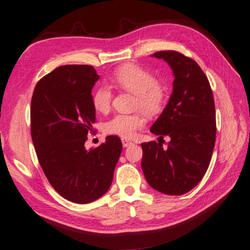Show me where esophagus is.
Returning a JSON list of instances; mask_svg holds the SVG:
<instances>
[{
    "label": "esophagus",
    "mask_w": 250,
    "mask_h": 250,
    "mask_svg": "<svg viewBox=\"0 0 250 250\" xmlns=\"http://www.w3.org/2000/svg\"><path fill=\"white\" fill-rule=\"evenodd\" d=\"M122 145H123L124 147H127V146L132 145V142L128 141V139H126V138H122Z\"/></svg>",
    "instance_id": "esophagus-1"
}]
</instances>
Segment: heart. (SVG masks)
I'll return each mask as SVG.
<instances>
[{"instance_id": "heart-1", "label": "heart", "mask_w": 250, "mask_h": 250, "mask_svg": "<svg viewBox=\"0 0 250 250\" xmlns=\"http://www.w3.org/2000/svg\"><path fill=\"white\" fill-rule=\"evenodd\" d=\"M116 86L136 95L134 106L148 115H156L163 109L167 101L165 86L157 82L155 76L136 64L120 66L113 76ZM112 89L106 85L97 88L92 96V104L99 113H106L112 104ZM145 126V119L139 114H117L105 123L109 134L132 138Z\"/></svg>"}]
</instances>
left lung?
<instances>
[{
  "mask_svg": "<svg viewBox=\"0 0 250 250\" xmlns=\"http://www.w3.org/2000/svg\"><path fill=\"white\" fill-rule=\"evenodd\" d=\"M171 67L173 90L151 132L170 137L167 148L155 141L142 144V168L147 184L166 195H183L203 178L216 134L210 84L198 63L176 51L151 55Z\"/></svg>",
  "mask_w": 250,
  "mask_h": 250,
  "instance_id": "8db88e82",
  "label": "left lung"
}]
</instances>
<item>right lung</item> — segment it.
<instances>
[{
	"mask_svg": "<svg viewBox=\"0 0 250 250\" xmlns=\"http://www.w3.org/2000/svg\"><path fill=\"white\" fill-rule=\"evenodd\" d=\"M99 76L91 65H62L37 83L31 104V132L38 160L55 191L87 204L104 195L122 152L116 135L87 149L95 122L92 88Z\"/></svg>",
	"mask_w": 250,
	"mask_h": 250,
	"instance_id": "obj_1",
	"label": "right lung"
}]
</instances>
